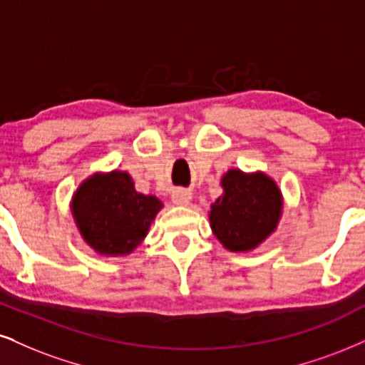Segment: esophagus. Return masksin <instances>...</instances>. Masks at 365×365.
Masks as SVG:
<instances>
[{
	"mask_svg": "<svg viewBox=\"0 0 365 365\" xmlns=\"http://www.w3.org/2000/svg\"><path fill=\"white\" fill-rule=\"evenodd\" d=\"M191 191L184 190V187H179V190H174L173 195H170V200H173L174 205H179V206H186L190 205L191 201Z\"/></svg>",
	"mask_w": 365,
	"mask_h": 365,
	"instance_id": "esophagus-1",
	"label": "esophagus"
}]
</instances>
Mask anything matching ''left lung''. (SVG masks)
Segmentation results:
<instances>
[{"label":"left lung","instance_id":"8db88e82","mask_svg":"<svg viewBox=\"0 0 365 365\" xmlns=\"http://www.w3.org/2000/svg\"><path fill=\"white\" fill-rule=\"evenodd\" d=\"M222 186L223 195L210 211L213 233L233 252L254 249L276 228L281 192L262 173L247 175L237 169L223 175Z\"/></svg>","mask_w":365,"mask_h":365}]
</instances>
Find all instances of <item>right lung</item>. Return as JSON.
Instances as JSON below:
<instances>
[{
  "mask_svg": "<svg viewBox=\"0 0 365 365\" xmlns=\"http://www.w3.org/2000/svg\"><path fill=\"white\" fill-rule=\"evenodd\" d=\"M162 203L135 191L127 173L96 174L81 184L73 213L84 240L100 254H128L147 235Z\"/></svg>",
  "mask_w": 365,
  "mask_h": 365,
  "instance_id": "right-lung-1",
  "label": "right lung"
}]
</instances>
